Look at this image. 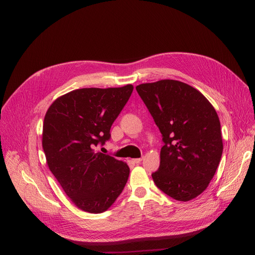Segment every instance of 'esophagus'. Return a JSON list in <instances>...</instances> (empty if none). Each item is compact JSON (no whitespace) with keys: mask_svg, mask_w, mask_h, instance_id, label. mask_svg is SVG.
<instances>
[{"mask_svg":"<svg viewBox=\"0 0 255 255\" xmlns=\"http://www.w3.org/2000/svg\"><path fill=\"white\" fill-rule=\"evenodd\" d=\"M141 161H142V158H136V159H133V162L136 163V164L140 163Z\"/></svg>","mask_w":255,"mask_h":255,"instance_id":"esophagus-1","label":"esophagus"}]
</instances>
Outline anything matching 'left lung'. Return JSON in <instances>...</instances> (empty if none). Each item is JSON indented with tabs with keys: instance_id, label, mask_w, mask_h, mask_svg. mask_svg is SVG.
Masks as SVG:
<instances>
[{
	"instance_id": "1",
	"label": "left lung",
	"mask_w": 255,
	"mask_h": 255,
	"mask_svg": "<svg viewBox=\"0 0 255 255\" xmlns=\"http://www.w3.org/2000/svg\"><path fill=\"white\" fill-rule=\"evenodd\" d=\"M136 91L164 143L154 183L169 197L188 202L207 188L219 165L223 144L218 115L202 93L178 80L142 84Z\"/></svg>"
}]
</instances>
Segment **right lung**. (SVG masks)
Listing matches in <instances>:
<instances>
[{
  "label": "right lung",
  "instance_id": "obj_1",
  "mask_svg": "<svg viewBox=\"0 0 255 255\" xmlns=\"http://www.w3.org/2000/svg\"><path fill=\"white\" fill-rule=\"evenodd\" d=\"M132 91V85L74 90L58 98L45 115L42 146L47 165L85 212L106 211L127 183L128 165L95 148L111 139L112 125Z\"/></svg>",
  "mask_w": 255,
  "mask_h": 255
}]
</instances>
